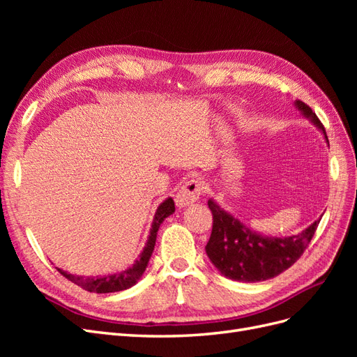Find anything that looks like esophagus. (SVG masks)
<instances>
[{"mask_svg":"<svg viewBox=\"0 0 357 357\" xmlns=\"http://www.w3.org/2000/svg\"><path fill=\"white\" fill-rule=\"evenodd\" d=\"M202 183L199 180H189L186 181L185 185L180 188V190L177 192L176 195V204L177 207L183 208V207H189L193 202H197L201 195H202Z\"/></svg>","mask_w":357,"mask_h":357,"instance_id":"esophagus-1","label":"esophagus"}]
</instances>
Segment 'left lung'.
<instances>
[{
	"label": "left lung",
	"mask_w": 357,
	"mask_h": 357,
	"mask_svg": "<svg viewBox=\"0 0 357 357\" xmlns=\"http://www.w3.org/2000/svg\"><path fill=\"white\" fill-rule=\"evenodd\" d=\"M295 107L319 128L329 144L316 113L299 100L295 101ZM208 208L213 214V231L205 252L223 277L243 283L264 282L286 271L304 253L321 219L312 222L298 235L268 236L248 228L214 199H208Z\"/></svg>",
	"instance_id": "left-lung-1"
}]
</instances>
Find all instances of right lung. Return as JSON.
<instances>
[{
    "label": "right lung",
    "instance_id": "1",
    "mask_svg": "<svg viewBox=\"0 0 357 357\" xmlns=\"http://www.w3.org/2000/svg\"><path fill=\"white\" fill-rule=\"evenodd\" d=\"M174 211H176V207H174V201H172V198H167L159 205L156 213H155L152 228H150L149 238L143 248V252L139 253L137 261L129 268L123 269V271L107 274V275H95V277L74 275V274L63 271V269H61V268H58V271L63 277L68 278L70 282H73L74 284H77L88 291H93V294H113V291H121V290H126L129 287H132L134 284H137L138 280L143 277V274L146 271L149 259H150V256H152L155 244H156V235L159 231V226L168 218V215H171Z\"/></svg>",
    "mask_w": 357,
    "mask_h": 357
}]
</instances>
